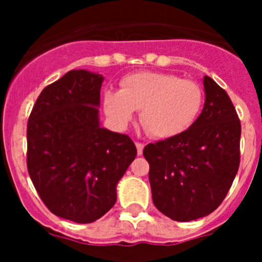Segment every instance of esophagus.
Masks as SVG:
<instances>
[{
    "label": "esophagus",
    "instance_id": "obj_1",
    "mask_svg": "<svg viewBox=\"0 0 262 262\" xmlns=\"http://www.w3.org/2000/svg\"><path fill=\"white\" fill-rule=\"evenodd\" d=\"M136 147H137V153H138V156L143 155V148H144L143 144H142V143H136Z\"/></svg>",
    "mask_w": 262,
    "mask_h": 262
}]
</instances>
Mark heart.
Returning a JSON list of instances; mask_svg holds the SVG:
<instances>
[{"label": "heart", "mask_w": 262, "mask_h": 262, "mask_svg": "<svg viewBox=\"0 0 262 262\" xmlns=\"http://www.w3.org/2000/svg\"><path fill=\"white\" fill-rule=\"evenodd\" d=\"M204 91L198 82L172 73L137 72L125 76L120 90H107L104 112L124 128L142 109L141 123L157 139H170L189 130L202 113Z\"/></svg>", "instance_id": "obj_1"}]
</instances>
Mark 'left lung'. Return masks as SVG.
Masks as SVG:
<instances>
[{
  "label": "left lung",
  "instance_id": "1",
  "mask_svg": "<svg viewBox=\"0 0 262 262\" xmlns=\"http://www.w3.org/2000/svg\"><path fill=\"white\" fill-rule=\"evenodd\" d=\"M205 102L194 125L173 138L149 143L153 204L178 222L208 215L221 205L239 167L241 123L231 99L204 76Z\"/></svg>",
  "mask_w": 262,
  "mask_h": 262
}]
</instances>
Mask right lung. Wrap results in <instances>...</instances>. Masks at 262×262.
I'll return each instance as SVG.
<instances>
[{
  "mask_svg": "<svg viewBox=\"0 0 262 262\" xmlns=\"http://www.w3.org/2000/svg\"><path fill=\"white\" fill-rule=\"evenodd\" d=\"M104 77L72 70L39 95L28 121V171L47 208L92 223L116 202V185L137 156L125 134L100 125Z\"/></svg>",
  "mask_w": 262,
  "mask_h": 262,
  "instance_id": "obj_1",
  "label": "right lung"
}]
</instances>
